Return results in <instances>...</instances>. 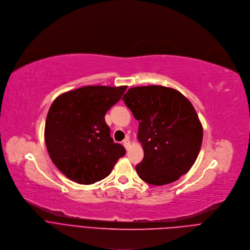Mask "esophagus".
Masks as SVG:
<instances>
[{"label": "esophagus", "mask_w": 250, "mask_h": 250, "mask_svg": "<svg viewBox=\"0 0 250 250\" xmlns=\"http://www.w3.org/2000/svg\"><path fill=\"white\" fill-rule=\"evenodd\" d=\"M123 145L126 148H128L130 146V139L129 138H126L123 140Z\"/></svg>", "instance_id": "obj_1"}]
</instances>
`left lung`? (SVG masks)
I'll return each mask as SVG.
<instances>
[{"mask_svg": "<svg viewBox=\"0 0 250 250\" xmlns=\"http://www.w3.org/2000/svg\"><path fill=\"white\" fill-rule=\"evenodd\" d=\"M123 101L139 121L137 137L144 149V159L136 166L140 178L152 185L179 179L195 163L203 140L191 103L163 85L131 87Z\"/></svg>", "mask_w": 250, "mask_h": 250, "instance_id": "left-lung-1", "label": "left lung"}]
</instances>
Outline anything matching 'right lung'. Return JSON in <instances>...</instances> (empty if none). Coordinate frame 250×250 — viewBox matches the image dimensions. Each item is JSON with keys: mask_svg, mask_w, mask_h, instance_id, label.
<instances>
[{"mask_svg": "<svg viewBox=\"0 0 250 250\" xmlns=\"http://www.w3.org/2000/svg\"><path fill=\"white\" fill-rule=\"evenodd\" d=\"M127 85H88L60 94L49 108L44 139L50 159L69 179L92 184L105 178L126 154L110 137L106 112Z\"/></svg>", "mask_w": 250, "mask_h": 250, "instance_id": "1", "label": "right lung"}]
</instances>
